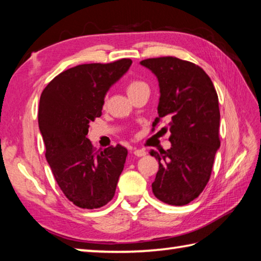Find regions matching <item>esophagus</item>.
<instances>
[{
	"label": "esophagus",
	"mask_w": 261,
	"mask_h": 261,
	"mask_svg": "<svg viewBox=\"0 0 261 261\" xmlns=\"http://www.w3.org/2000/svg\"><path fill=\"white\" fill-rule=\"evenodd\" d=\"M134 154H135L136 156H138V158L145 156V155H146V151H144V149H135Z\"/></svg>",
	"instance_id": "1"
}]
</instances>
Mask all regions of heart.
<instances>
[{
  "label": "heart",
  "mask_w": 261,
  "mask_h": 261,
  "mask_svg": "<svg viewBox=\"0 0 261 261\" xmlns=\"http://www.w3.org/2000/svg\"><path fill=\"white\" fill-rule=\"evenodd\" d=\"M146 88H148V85L145 82H141V81H138V79H134V81H131L129 84H127V94L131 95L134 93H137L138 91H141V90H146Z\"/></svg>",
  "instance_id": "heart-1"
}]
</instances>
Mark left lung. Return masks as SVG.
Returning a JSON list of instances; mask_svg holds the SVG:
<instances>
[{
	"mask_svg": "<svg viewBox=\"0 0 261 261\" xmlns=\"http://www.w3.org/2000/svg\"><path fill=\"white\" fill-rule=\"evenodd\" d=\"M140 64L155 74L160 87L153 130L165 118L168 125L161 131L170 132L169 149L151 151L159 161L153 193L168 205H187L208 183L220 147L218 94L208 74L192 62L166 56Z\"/></svg>",
	"mask_w": 261,
	"mask_h": 261,
	"instance_id": "obj_1",
	"label": "left lung"
}]
</instances>
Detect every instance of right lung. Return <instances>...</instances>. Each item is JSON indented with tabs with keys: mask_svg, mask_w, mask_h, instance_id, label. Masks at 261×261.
Here are the masks:
<instances>
[{
	"mask_svg": "<svg viewBox=\"0 0 261 261\" xmlns=\"http://www.w3.org/2000/svg\"><path fill=\"white\" fill-rule=\"evenodd\" d=\"M132 61L81 64L56 76L42 91L39 129L46 159L62 192L81 208H100L113 199L127 149L95 152L87 138L90 122L101 116L105 95Z\"/></svg>",
	"mask_w": 261,
	"mask_h": 261,
	"instance_id": "obj_1",
	"label": "right lung"
}]
</instances>
